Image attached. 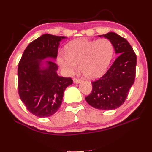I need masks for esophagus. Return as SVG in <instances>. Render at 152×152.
I'll return each mask as SVG.
<instances>
[{
	"label": "esophagus",
	"instance_id": "esophagus-1",
	"mask_svg": "<svg viewBox=\"0 0 152 152\" xmlns=\"http://www.w3.org/2000/svg\"><path fill=\"white\" fill-rule=\"evenodd\" d=\"M73 80H74V83H76V84H78V83H80V82H81V79L74 78L73 79Z\"/></svg>",
	"mask_w": 152,
	"mask_h": 152
}]
</instances>
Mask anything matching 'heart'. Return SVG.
I'll list each match as a JSON object with an SVG mask.
<instances>
[{"label":"heart","instance_id":"1","mask_svg":"<svg viewBox=\"0 0 152 152\" xmlns=\"http://www.w3.org/2000/svg\"><path fill=\"white\" fill-rule=\"evenodd\" d=\"M114 54V46L107 38L91 40L79 38L69 42L65 54H60L58 63L68 74H73L80 64L82 74L88 78L100 76L107 70Z\"/></svg>","mask_w":152,"mask_h":152}]
</instances>
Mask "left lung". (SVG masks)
<instances>
[{
	"label": "left lung",
	"instance_id": "obj_1",
	"mask_svg": "<svg viewBox=\"0 0 152 152\" xmlns=\"http://www.w3.org/2000/svg\"><path fill=\"white\" fill-rule=\"evenodd\" d=\"M101 36L111 41L118 56L100 78L92 82V92L86 100L96 109L114 110L124 103L134 83L137 58L124 38L114 32Z\"/></svg>",
	"mask_w": 152,
	"mask_h": 152
}]
</instances>
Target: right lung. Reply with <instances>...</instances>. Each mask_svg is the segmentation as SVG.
<instances>
[{
    "mask_svg": "<svg viewBox=\"0 0 152 152\" xmlns=\"http://www.w3.org/2000/svg\"><path fill=\"white\" fill-rule=\"evenodd\" d=\"M66 38L43 34L27 46L18 67V88L21 100L27 110L40 118L53 115L62 104L64 92L72 85L71 78L59 76L58 66L51 60L41 68L42 60L56 59L60 41Z\"/></svg>",
    "mask_w": 152,
    "mask_h": 152,
    "instance_id": "right-lung-1",
    "label": "right lung"
}]
</instances>
